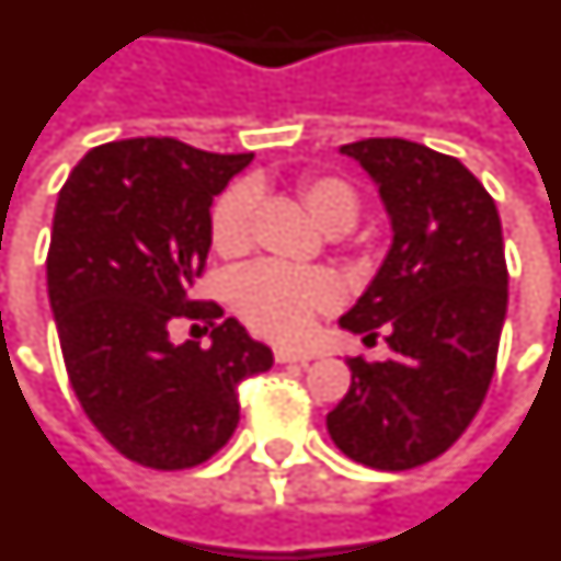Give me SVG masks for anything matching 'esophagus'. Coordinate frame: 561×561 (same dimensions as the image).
<instances>
[{"label":"esophagus","mask_w":561,"mask_h":561,"mask_svg":"<svg viewBox=\"0 0 561 561\" xmlns=\"http://www.w3.org/2000/svg\"><path fill=\"white\" fill-rule=\"evenodd\" d=\"M273 359L276 362H310L313 353L302 347H273Z\"/></svg>","instance_id":"esophagus-1"}]
</instances>
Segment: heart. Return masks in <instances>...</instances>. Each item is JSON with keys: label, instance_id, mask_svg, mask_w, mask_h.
<instances>
[{"label": "heart", "instance_id": "b5f03b06", "mask_svg": "<svg viewBox=\"0 0 561 561\" xmlns=\"http://www.w3.org/2000/svg\"><path fill=\"white\" fill-rule=\"evenodd\" d=\"M296 196L324 233H345L362 214L359 191L333 173H308L296 182ZM210 244L228 262L248 256L253 248V191L233 185L216 199L210 214ZM339 299L333 273L310 267L256 265L230 285V305L253 333L276 342L302 336L317 313Z\"/></svg>", "mask_w": 561, "mask_h": 561}]
</instances>
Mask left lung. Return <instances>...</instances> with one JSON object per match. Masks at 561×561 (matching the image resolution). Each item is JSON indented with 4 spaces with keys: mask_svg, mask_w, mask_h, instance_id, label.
<instances>
[{
    "mask_svg": "<svg viewBox=\"0 0 561 561\" xmlns=\"http://www.w3.org/2000/svg\"><path fill=\"white\" fill-rule=\"evenodd\" d=\"M370 173L393 244L339 319L393 351L388 362L347 359L351 390L328 433L353 462L411 470L454 445L482 408L507 310V265L493 196L459 159L408 139L342 145Z\"/></svg>",
    "mask_w": 561,
    "mask_h": 561,
    "instance_id": "left-lung-1",
    "label": "left lung"
}]
</instances>
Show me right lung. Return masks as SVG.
Wrapping results in <instances>:
<instances>
[{"label": "right lung", "instance_id": "1", "mask_svg": "<svg viewBox=\"0 0 561 561\" xmlns=\"http://www.w3.org/2000/svg\"><path fill=\"white\" fill-rule=\"evenodd\" d=\"M253 153H208L171 136L88 150L59 191L48 296L82 411L130 462H208L239 425V382L273 365L216 302L193 299L210 251V205ZM179 318L211 345L173 346Z\"/></svg>", "mask_w": 561, "mask_h": 561}]
</instances>
